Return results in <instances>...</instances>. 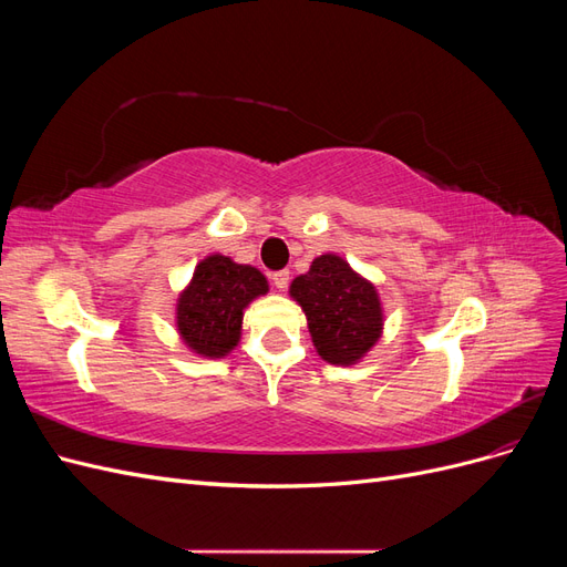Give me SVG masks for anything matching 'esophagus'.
<instances>
[{
	"instance_id": "obj_1",
	"label": "esophagus",
	"mask_w": 567,
	"mask_h": 567,
	"mask_svg": "<svg viewBox=\"0 0 567 567\" xmlns=\"http://www.w3.org/2000/svg\"><path fill=\"white\" fill-rule=\"evenodd\" d=\"M271 281H274V286H277L279 290H286V286H288V281H290V271H288V269L274 271V274H271Z\"/></svg>"
}]
</instances>
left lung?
<instances>
[{"mask_svg": "<svg viewBox=\"0 0 567 567\" xmlns=\"http://www.w3.org/2000/svg\"><path fill=\"white\" fill-rule=\"evenodd\" d=\"M307 317L317 354L336 367H354L383 336V302L367 277L336 252L315 257L310 271L288 288Z\"/></svg>", "mask_w": 567, "mask_h": 567, "instance_id": "left-lung-1", "label": "left lung"}]
</instances>
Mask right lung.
<instances>
[{
	"mask_svg": "<svg viewBox=\"0 0 567 567\" xmlns=\"http://www.w3.org/2000/svg\"><path fill=\"white\" fill-rule=\"evenodd\" d=\"M267 293L269 284L260 269L219 252L203 257L177 298L179 340L196 357H227L241 340L246 307Z\"/></svg>",
	"mask_w": 567,
	"mask_h": 567,
	"instance_id": "right-lung-1",
	"label": "right lung"
}]
</instances>
